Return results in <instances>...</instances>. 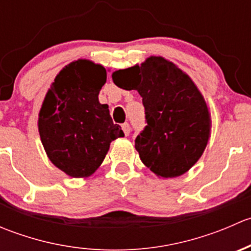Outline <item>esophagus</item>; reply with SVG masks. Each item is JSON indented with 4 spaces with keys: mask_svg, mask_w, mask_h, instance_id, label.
I'll list each match as a JSON object with an SVG mask.
<instances>
[{
    "mask_svg": "<svg viewBox=\"0 0 251 251\" xmlns=\"http://www.w3.org/2000/svg\"><path fill=\"white\" fill-rule=\"evenodd\" d=\"M121 127H123L124 132H125L126 136L130 135V124H128V123H124L123 125H121Z\"/></svg>",
    "mask_w": 251,
    "mask_h": 251,
    "instance_id": "esophagus-1",
    "label": "esophagus"
}]
</instances>
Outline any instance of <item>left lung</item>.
<instances>
[{
    "label": "left lung",
    "mask_w": 251,
    "mask_h": 251,
    "mask_svg": "<svg viewBox=\"0 0 251 251\" xmlns=\"http://www.w3.org/2000/svg\"><path fill=\"white\" fill-rule=\"evenodd\" d=\"M113 81L142 97L147 126L135 141L142 163L161 178L186 174L203 155L211 131L209 108L193 80L175 63L151 55L114 73Z\"/></svg>",
    "instance_id": "1"
}]
</instances>
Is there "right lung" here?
Here are the masks:
<instances>
[{
	"label": "right lung",
	"mask_w": 251,
	"mask_h": 251,
	"mask_svg": "<svg viewBox=\"0 0 251 251\" xmlns=\"http://www.w3.org/2000/svg\"><path fill=\"white\" fill-rule=\"evenodd\" d=\"M105 81L103 65L74 60L58 73L42 102L37 120L42 146L50 163L70 177L91 176L111 142L124 137L108 104L98 100Z\"/></svg>",
	"instance_id": "add662e5"
}]
</instances>
